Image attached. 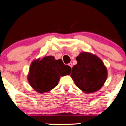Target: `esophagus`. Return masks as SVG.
<instances>
[{
    "label": "esophagus",
    "instance_id": "34e87169",
    "mask_svg": "<svg viewBox=\"0 0 126 126\" xmlns=\"http://www.w3.org/2000/svg\"><path fill=\"white\" fill-rule=\"evenodd\" d=\"M68 65H69L70 66V67H71V68H72V67H73V64H72V63H68Z\"/></svg>",
    "mask_w": 126,
    "mask_h": 126
}]
</instances>
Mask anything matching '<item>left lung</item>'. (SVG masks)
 <instances>
[{
  "instance_id": "left-lung-1",
  "label": "left lung",
  "mask_w": 126,
  "mask_h": 126,
  "mask_svg": "<svg viewBox=\"0 0 126 126\" xmlns=\"http://www.w3.org/2000/svg\"><path fill=\"white\" fill-rule=\"evenodd\" d=\"M78 63L73 67L70 76L75 85L85 93L99 90L106 82L107 70L101 59L87 52L77 57Z\"/></svg>"
}]
</instances>
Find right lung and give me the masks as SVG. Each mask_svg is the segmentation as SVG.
<instances>
[{
  "mask_svg": "<svg viewBox=\"0 0 126 126\" xmlns=\"http://www.w3.org/2000/svg\"><path fill=\"white\" fill-rule=\"evenodd\" d=\"M72 68L65 65L61 59L48 56L34 60L31 63L28 75L30 85L40 93L50 91L57 86L61 76L69 75Z\"/></svg>",
  "mask_w": 126,
  "mask_h": 126,
  "instance_id": "obj_1",
  "label": "right lung"
}]
</instances>
